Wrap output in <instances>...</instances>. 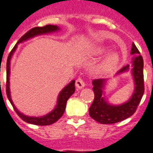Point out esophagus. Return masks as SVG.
Wrapping results in <instances>:
<instances>
[{
    "label": "esophagus",
    "mask_w": 153,
    "mask_h": 153,
    "mask_svg": "<svg viewBox=\"0 0 153 153\" xmlns=\"http://www.w3.org/2000/svg\"><path fill=\"white\" fill-rule=\"evenodd\" d=\"M84 86H85V83H84V80H83L82 78H78L77 80H76V87L77 88H82Z\"/></svg>",
    "instance_id": "obj_1"
}]
</instances>
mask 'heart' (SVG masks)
<instances>
[{"label":"heart","mask_w":153,"mask_h":153,"mask_svg":"<svg viewBox=\"0 0 153 153\" xmlns=\"http://www.w3.org/2000/svg\"><path fill=\"white\" fill-rule=\"evenodd\" d=\"M108 50L106 48H102L99 50V53L100 54H103L107 53ZM119 56L118 53H109L104 59L102 60V62L100 63L99 66V70L101 73H109L113 69H114L116 67L118 66L119 63Z\"/></svg>","instance_id":"heart-1"}]
</instances>
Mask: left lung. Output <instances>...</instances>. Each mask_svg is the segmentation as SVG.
I'll return each instance as SVG.
<instances>
[{
  "label": "left lung",
  "mask_w": 153,
  "mask_h": 153,
  "mask_svg": "<svg viewBox=\"0 0 153 153\" xmlns=\"http://www.w3.org/2000/svg\"><path fill=\"white\" fill-rule=\"evenodd\" d=\"M131 54L137 55L133 57L131 73L134 78L135 88L131 98L127 102L120 105L110 104L103 96L105 84L107 79H96L92 80L93 91L95 94L93 102L89 108V114L94 120L101 124H113L123 121L132 116L135 113L137 106L140 103L145 91L144 87V74L143 67L144 61L140 52L133 42ZM129 69V65L123 67L116 75L126 73Z\"/></svg>",
  "instance_id": "left-lung-1"
}]
</instances>
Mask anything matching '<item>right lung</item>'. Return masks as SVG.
<instances>
[{
	"mask_svg": "<svg viewBox=\"0 0 153 153\" xmlns=\"http://www.w3.org/2000/svg\"><path fill=\"white\" fill-rule=\"evenodd\" d=\"M60 28L56 25H46L44 27H36L31 28L30 30H29L26 34H24L19 41L17 42V43L15 45L13 49L9 53V55L7 59V82H6V94L8 96V100L10 101L11 104L13 105V108H14L15 111L16 112V114L22 118L24 122H26L27 123H30V124H34V125L37 126H48L51 125L53 123H56L58 119L62 116V114H64L65 110V107H66L67 100H69V98L70 97L75 91V80H72L68 85L65 87L64 88L62 89L61 92L59 93V96L57 98V105H56L55 108L53 111L50 112L49 114H46L45 116H42V117H29V116L24 115L23 113H20L17 108L15 107L14 103H13L12 98H11L10 95V88H9V75H10V60L11 57L13 56V53H14L16 50L17 48V44L23 42L26 40L31 39V38L37 36V35H44V34H48V33L55 32L57 30H59Z\"/></svg>",
	"mask_w": 153,
	"mask_h": 153,
	"instance_id": "obj_1",
	"label": "right lung"
}]
</instances>
